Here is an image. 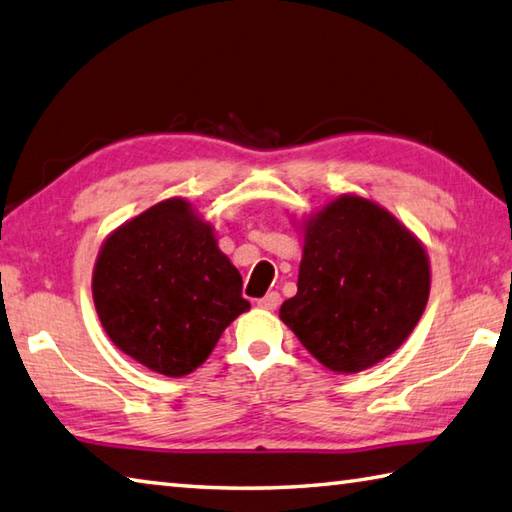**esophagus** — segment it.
Returning <instances> with one entry per match:
<instances>
[{
    "mask_svg": "<svg viewBox=\"0 0 512 512\" xmlns=\"http://www.w3.org/2000/svg\"><path fill=\"white\" fill-rule=\"evenodd\" d=\"M278 303H281V294L278 292H267L263 298H258L260 310H276Z\"/></svg>",
    "mask_w": 512,
    "mask_h": 512,
    "instance_id": "esophagus-1",
    "label": "esophagus"
}]
</instances>
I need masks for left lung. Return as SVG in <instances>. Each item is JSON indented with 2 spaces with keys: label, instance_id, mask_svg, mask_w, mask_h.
I'll list each match as a JSON object with an SVG mask.
<instances>
[{
  "label": "left lung",
  "instance_id": "obj_1",
  "mask_svg": "<svg viewBox=\"0 0 512 512\" xmlns=\"http://www.w3.org/2000/svg\"><path fill=\"white\" fill-rule=\"evenodd\" d=\"M430 294L428 256L374 202L341 196L305 227L298 292L281 321L334 372H361L408 339Z\"/></svg>",
  "mask_w": 512,
  "mask_h": 512
}]
</instances>
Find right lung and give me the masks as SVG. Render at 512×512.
Masks as SVG:
<instances>
[{"instance_id":"obj_1","label":"right lung","mask_w":512,"mask_h":512,"mask_svg":"<svg viewBox=\"0 0 512 512\" xmlns=\"http://www.w3.org/2000/svg\"><path fill=\"white\" fill-rule=\"evenodd\" d=\"M93 301L109 339L165 376L194 372L249 310L238 269L180 198L158 202L106 238Z\"/></svg>"}]
</instances>
